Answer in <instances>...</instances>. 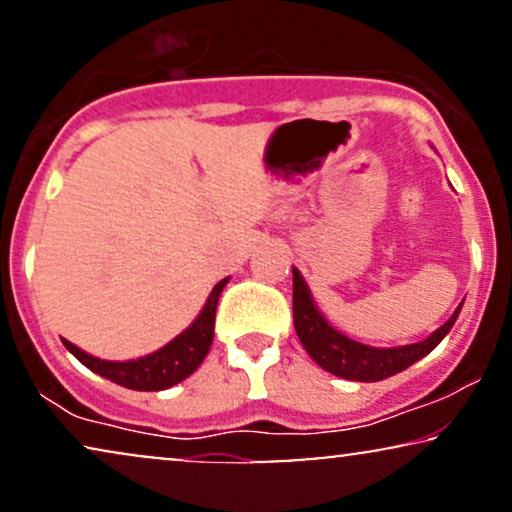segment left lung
Here are the masks:
<instances>
[{"instance_id": "8db88e82", "label": "left lung", "mask_w": 512, "mask_h": 512, "mask_svg": "<svg viewBox=\"0 0 512 512\" xmlns=\"http://www.w3.org/2000/svg\"><path fill=\"white\" fill-rule=\"evenodd\" d=\"M294 277V330L299 334V342L304 344L308 356L313 358L320 368L332 372V375L342 377V380L353 382H380L396 372L410 368L425 358L427 353L439 346L441 339L451 332L456 323L460 304L444 325L437 327L430 337L422 339L418 344L406 346H391V349H380V346H370L356 339L346 337L337 327L327 323V318L315 306L311 289H308L304 275L292 268Z\"/></svg>"}]
</instances>
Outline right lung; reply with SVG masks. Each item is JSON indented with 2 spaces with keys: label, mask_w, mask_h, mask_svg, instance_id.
I'll use <instances>...</instances> for the list:
<instances>
[{
  "label": "right lung",
  "mask_w": 512,
  "mask_h": 512,
  "mask_svg": "<svg viewBox=\"0 0 512 512\" xmlns=\"http://www.w3.org/2000/svg\"><path fill=\"white\" fill-rule=\"evenodd\" d=\"M227 280H220L208 294L204 308H201L194 323L182 330L178 337L170 339L166 346L147 353L142 358H132V361H104V358L92 356V353L78 349V346L61 339L63 346L73 353L78 361L90 368L106 380L121 384V387L135 391H161L187 380L194 370L204 363L208 349L213 344V325H216V308L220 292H223Z\"/></svg>",
  "instance_id": "1"
}]
</instances>
